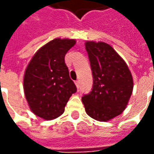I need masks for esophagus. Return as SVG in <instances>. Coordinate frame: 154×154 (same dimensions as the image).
Returning a JSON list of instances; mask_svg holds the SVG:
<instances>
[{"label":"esophagus","instance_id":"obj_1","mask_svg":"<svg viewBox=\"0 0 154 154\" xmlns=\"http://www.w3.org/2000/svg\"><path fill=\"white\" fill-rule=\"evenodd\" d=\"M75 83V85H76V87H77V89H79V80H76Z\"/></svg>","mask_w":154,"mask_h":154}]
</instances>
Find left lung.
Wrapping results in <instances>:
<instances>
[{
    "label": "left lung",
    "instance_id": "obj_1",
    "mask_svg": "<svg viewBox=\"0 0 154 154\" xmlns=\"http://www.w3.org/2000/svg\"><path fill=\"white\" fill-rule=\"evenodd\" d=\"M93 75L91 91L82 102L93 119L107 122L126 109L133 89V79L126 62L103 42L85 43Z\"/></svg>",
    "mask_w": 154,
    "mask_h": 154
}]
</instances>
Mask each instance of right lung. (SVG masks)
<instances>
[{"label":"right lung","mask_w":154,"mask_h":154,"mask_svg":"<svg viewBox=\"0 0 154 154\" xmlns=\"http://www.w3.org/2000/svg\"><path fill=\"white\" fill-rule=\"evenodd\" d=\"M75 39L55 38L39 48L26 67L23 89L35 115L45 120L59 117L72 94L77 91L64 62Z\"/></svg>","instance_id":"add662e5"}]
</instances>
